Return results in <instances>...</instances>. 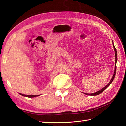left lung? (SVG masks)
Listing matches in <instances>:
<instances>
[{
  "label": "left lung",
  "instance_id": "8db88e82",
  "mask_svg": "<svg viewBox=\"0 0 126 126\" xmlns=\"http://www.w3.org/2000/svg\"><path fill=\"white\" fill-rule=\"evenodd\" d=\"M113 47H114V50H115V71H114V73L113 76V77H112L111 79L110 80V81L109 82V83H108L107 85H106V86L104 87V88H103L102 89H101V90H100L99 91H98V92H96V93H92V94L84 93L85 94H86V95H92V96H96V95H98V94H101L102 92L104 89H106V88H107V87L109 86V85L111 83V82L113 81L114 79L115 76V74H116V62H117V51H116V49L115 47V46H114V43H113Z\"/></svg>",
  "mask_w": 126,
  "mask_h": 126
}]
</instances>
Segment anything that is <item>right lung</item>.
<instances>
[{
	"instance_id": "1",
	"label": "right lung",
	"mask_w": 126,
	"mask_h": 126,
	"mask_svg": "<svg viewBox=\"0 0 126 126\" xmlns=\"http://www.w3.org/2000/svg\"><path fill=\"white\" fill-rule=\"evenodd\" d=\"M19 94H20L21 95H22V96H25V97H29V98H30V97L32 98V97H36V96H39V95H28L22 94H20V93H19Z\"/></svg>"
}]
</instances>
